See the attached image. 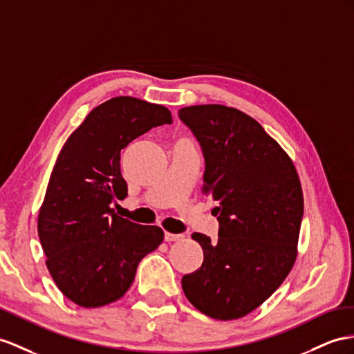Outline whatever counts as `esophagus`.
<instances>
[{
	"label": "esophagus",
	"mask_w": 354,
	"mask_h": 354,
	"mask_svg": "<svg viewBox=\"0 0 354 354\" xmlns=\"http://www.w3.org/2000/svg\"><path fill=\"white\" fill-rule=\"evenodd\" d=\"M183 238H184V234H183V233H169V232H166V233H165V239H166L167 242L179 241V239H183Z\"/></svg>",
	"instance_id": "esophagus-1"
}]
</instances>
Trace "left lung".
Listing matches in <instances>:
<instances>
[{"label":"left lung","instance_id":"8db88e82","mask_svg":"<svg viewBox=\"0 0 354 354\" xmlns=\"http://www.w3.org/2000/svg\"><path fill=\"white\" fill-rule=\"evenodd\" d=\"M205 158L203 193L218 202V239L202 233L203 263L183 277L198 311L216 320L247 315L283 284L296 259L304 216L292 160L256 120L221 104L184 107Z\"/></svg>","mask_w":354,"mask_h":354}]
</instances>
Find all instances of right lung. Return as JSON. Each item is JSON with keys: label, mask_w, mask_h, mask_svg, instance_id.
<instances>
[{"label": "right lung", "mask_w": 354, "mask_h": 354, "mask_svg": "<svg viewBox=\"0 0 354 354\" xmlns=\"http://www.w3.org/2000/svg\"><path fill=\"white\" fill-rule=\"evenodd\" d=\"M171 124L169 109L116 97L91 111L53 166L39 212V238L55 284L71 302L103 306L125 295L140 260L165 233L118 216L127 197L121 149L153 127Z\"/></svg>", "instance_id": "add662e5"}]
</instances>
